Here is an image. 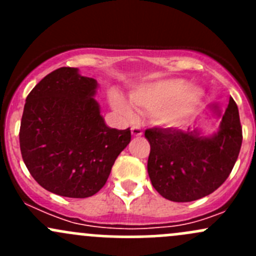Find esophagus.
<instances>
[{"instance_id": "1", "label": "esophagus", "mask_w": 256, "mask_h": 256, "mask_svg": "<svg viewBox=\"0 0 256 256\" xmlns=\"http://www.w3.org/2000/svg\"><path fill=\"white\" fill-rule=\"evenodd\" d=\"M131 132H132V135L134 136H141L142 135V128H140V126H138V125H134L132 128H131Z\"/></svg>"}]
</instances>
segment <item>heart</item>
Here are the masks:
<instances>
[{
	"instance_id": "obj_1",
	"label": "heart",
	"mask_w": 256,
	"mask_h": 256,
	"mask_svg": "<svg viewBox=\"0 0 256 256\" xmlns=\"http://www.w3.org/2000/svg\"><path fill=\"white\" fill-rule=\"evenodd\" d=\"M202 95V90L190 86L187 80L168 79L136 88L131 92L130 100L134 106L152 112L158 122L172 124L190 115ZM112 102L121 115L134 116L131 105L116 92L112 95Z\"/></svg>"
}]
</instances>
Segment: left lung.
Returning a JSON list of instances; mask_svg holds the SVG:
<instances>
[{"instance_id": "1", "label": "left lung", "mask_w": 256, "mask_h": 256, "mask_svg": "<svg viewBox=\"0 0 256 256\" xmlns=\"http://www.w3.org/2000/svg\"><path fill=\"white\" fill-rule=\"evenodd\" d=\"M144 138L151 147L147 171L154 190L174 202L197 200L220 187L236 164L242 141L238 106L230 98L212 138L172 128H147Z\"/></svg>"}]
</instances>
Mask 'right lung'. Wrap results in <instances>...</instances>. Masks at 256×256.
Returning <instances> with one entry per match:
<instances>
[{
	"instance_id": "obj_1",
	"label": "right lung",
	"mask_w": 256,
	"mask_h": 256,
	"mask_svg": "<svg viewBox=\"0 0 256 256\" xmlns=\"http://www.w3.org/2000/svg\"><path fill=\"white\" fill-rule=\"evenodd\" d=\"M96 80L76 68L56 69L26 99L20 128L23 162L44 190L69 198L99 192L131 141L130 128L105 125L92 95Z\"/></svg>"
}]
</instances>
